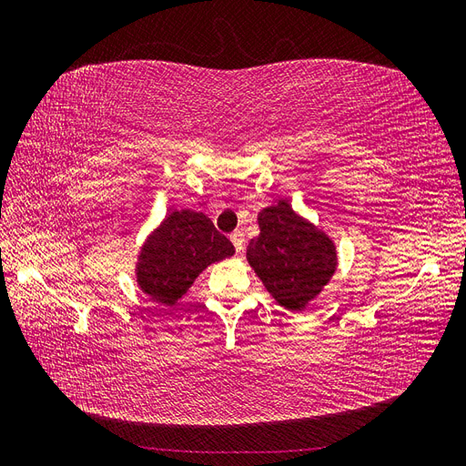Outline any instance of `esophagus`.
<instances>
[{
    "instance_id": "1",
    "label": "esophagus",
    "mask_w": 466,
    "mask_h": 466,
    "mask_svg": "<svg viewBox=\"0 0 466 466\" xmlns=\"http://www.w3.org/2000/svg\"><path fill=\"white\" fill-rule=\"evenodd\" d=\"M229 238H231L235 250H237V255H241V252L245 250V235L241 231H233L229 235Z\"/></svg>"
}]
</instances>
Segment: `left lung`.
I'll return each mask as SVG.
<instances>
[{"instance_id": "left-lung-1", "label": "left lung", "mask_w": 466, "mask_h": 466, "mask_svg": "<svg viewBox=\"0 0 466 466\" xmlns=\"http://www.w3.org/2000/svg\"><path fill=\"white\" fill-rule=\"evenodd\" d=\"M258 228L247 247L250 268L281 307L303 311L336 272L334 241L286 200L264 208Z\"/></svg>"}]
</instances>
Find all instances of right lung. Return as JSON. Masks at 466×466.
Masks as SVG:
<instances>
[{
	"instance_id": "add662e5",
	"label": "right lung",
	"mask_w": 466,
	"mask_h": 466,
	"mask_svg": "<svg viewBox=\"0 0 466 466\" xmlns=\"http://www.w3.org/2000/svg\"><path fill=\"white\" fill-rule=\"evenodd\" d=\"M235 255V247L202 211L175 209L139 248L136 281L155 303L177 305L209 264Z\"/></svg>"
}]
</instances>
